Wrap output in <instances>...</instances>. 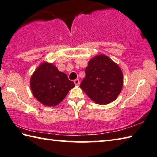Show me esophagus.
Masks as SVG:
<instances>
[{
	"label": "esophagus",
	"instance_id": "esophagus-1",
	"mask_svg": "<svg viewBox=\"0 0 157 157\" xmlns=\"http://www.w3.org/2000/svg\"><path fill=\"white\" fill-rule=\"evenodd\" d=\"M74 83L76 85V86H79V85H80V81H79L78 78H76L74 81Z\"/></svg>",
	"mask_w": 157,
	"mask_h": 157
}]
</instances>
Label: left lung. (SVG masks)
Masks as SVG:
<instances>
[{"label":"left lung","instance_id":"1","mask_svg":"<svg viewBox=\"0 0 157 157\" xmlns=\"http://www.w3.org/2000/svg\"><path fill=\"white\" fill-rule=\"evenodd\" d=\"M85 72L86 77L80 87L96 103H110L121 92L122 71L117 63L105 55H97L90 60Z\"/></svg>","mask_w":157,"mask_h":157}]
</instances>
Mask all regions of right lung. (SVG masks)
Returning a JSON list of instances; mask_svg holds the SVG:
<instances>
[{
  "label": "right lung",
  "mask_w": 157,
  "mask_h": 157,
  "mask_svg": "<svg viewBox=\"0 0 157 157\" xmlns=\"http://www.w3.org/2000/svg\"><path fill=\"white\" fill-rule=\"evenodd\" d=\"M30 87L34 97L40 103L50 107L61 102L74 83L52 63L43 62L32 75Z\"/></svg>",
  "instance_id": "obj_1"
}]
</instances>
